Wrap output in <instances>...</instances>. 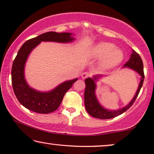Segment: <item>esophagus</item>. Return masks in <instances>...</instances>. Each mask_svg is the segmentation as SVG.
<instances>
[{
	"mask_svg": "<svg viewBox=\"0 0 154 154\" xmlns=\"http://www.w3.org/2000/svg\"><path fill=\"white\" fill-rule=\"evenodd\" d=\"M81 76H82V79H86V78H87L88 77H89V73L87 72H84L82 73Z\"/></svg>",
	"mask_w": 154,
	"mask_h": 154,
	"instance_id": "esophagus-1",
	"label": "esophagus"
}]
</instances>
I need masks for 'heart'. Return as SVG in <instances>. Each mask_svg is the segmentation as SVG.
I'll list each match as a JSON object with an SVG mask.
<instances>
[{
  "instance_id": "heart-1",
  "label": "heart",
  "mask_w": 154,
  "mask_h": 154,
  "mask_svg": "<svg viewBox=\"0 0 154 154\" xmlns=\"http://www.w3.org/2000/svg\"><path fill=\"white\" fill-rule=\"evenodd\" d=\"M91 56L95 59H100V66L103 70H109L117 66L124 59L122 49L109 42H100L93 47Z\"/></svg>"
}]
</instances>
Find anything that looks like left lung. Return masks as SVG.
<instances>
[{
  "label": "left lung",
  "instance_id": "1",
  "mask_svg": "<svg viewBox=\"0 0 154 154\" xmlns=\"http://www.w3.org/2000/svg\"><path fill=\"white\" fill-rule=\"evenodd\" d=\"M123 68H128L136 71L140 75V82L137 91L132 100L126 106L119 109L110 110L106 109L100 104L96 95V82L100 78L103 77L101 75H94L92 78L88 77L85 79L86 88L84 91V105H85L86 111L93 117L100 119H109L114 118L128 109L135 101L141 89L144 79V67H143L142 60L140 56L135 50L132 51L130 59L123 66Z\"/></svg>",
  "mask_w": 154,
  "mask_h": 154
}]
</instances>
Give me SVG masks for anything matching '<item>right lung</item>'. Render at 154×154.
Listing matches in <instances>:
<instances>
[{"mask_svg":"<svg viewBox=\"0 0 154 154\" xmlns=\"http://www.w3.org/2000/svg\"><path fill=\"white\" fill-rule=\"evenodd\" d=\"M71 33L47 32L30 39L19 49L12 68V84L17 100L28 109L40 114H49L59 107L66 93L72 87L78 78L63 82L49 91H39L31 88L24 75L25 65L33 49L41 42L68 43L75 40Z\"/></svg>","mask_w":154,"mask_h":154,"instance_id":"right-lung-1","label":"right lung"}]
</instances>
